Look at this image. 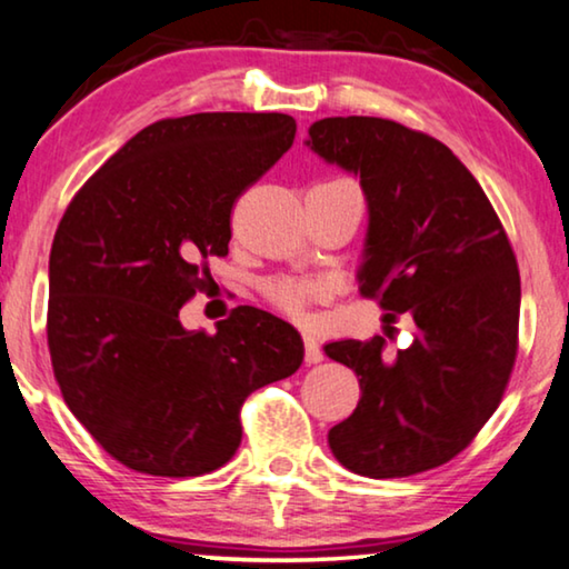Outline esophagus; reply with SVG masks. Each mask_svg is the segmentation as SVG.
Here are the masks:
<instances>
[{
    "mask_svg": "<svg viewBox=\"0 0 569 569\" xmlns=\"http://www.w3.org/2000/svg\"><path fill=\"white\" fill-rule=\"evenodd\" d=\"M303 360H307V366H317V362L325 360V352H321L319 342L311 335L303 337Z\"/></svg>",
    "mask_w": 569,
    "mask_h": 569,
    "instance_id": "34e87169",
    "label": "esophagus"
}]
</instances>
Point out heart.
Masks as SVG:
<instances>
[{"mask_svg": "<svg viewBox=\"0 0 569 569\" xmlns=\"http://www.w3.org/2000/svg\"><path fill=\"white\" fill-rule=\"evenodd\" d=\"M260 293L270 307L291 319L307 317L311 303L321 296L317 286L309 281H299V278H268V281L260 286Z\"/></svg>", "mask_w": 569, "mask_h": 569, "instance_id": "obj_1", "label": "heart"}]
</instances>
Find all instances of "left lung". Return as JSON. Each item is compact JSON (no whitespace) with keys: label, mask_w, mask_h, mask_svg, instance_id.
<instances>
[{"label":"left lung","mask_w":569,"mask_h":569,"mask_svg":"<svg viewBox=\"0 0 569 569\" xmlns=\"http://www.w3.org/2000/svg\"><path fill=\"white\" fill-rule=\"evenodd\" d=\"M307 146L360 176L368 199L360 293L413 319V342H329L360 401L329 449L366 478H409L460 455L501 403L519 350L521 278L506 230L460 158L380 117H327Z\"/></svg>","instance_id":"8db88e82"}]
</instances>
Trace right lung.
Returning a JSON list of instances; mask_svg holds the SVG:
<instances>
[{"label": "right lung", "mask_w": 569, "mask_h": 569, "mask_svg": "<svg viewBox=\"0 0 569 569\" xmlns=\"http://www.w3.org/2000/svg\"><path fill=\"white\" fill-rule=\"evenodd\" d=\"M293 138L278 112L152 122L68 203L50 248V362L73 417L130 470L222 468L244 398L301 366V335L262 309L237 307L214 335L178 319L207 260L227 256L234 201Z\"/></svg>", "instance_id": "right-lung-1"}]
</instances>
